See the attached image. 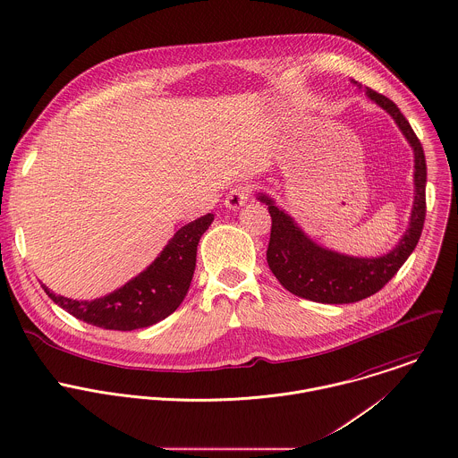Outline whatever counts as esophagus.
Segmentation results:
<instances>
[{
  "mask_svg": "<svg viewBox=\"0 0 458 458\" xmlns=\"http://www.w3.org/2000/svg\"><path fill=\"white\" fill-rule=\"evenodd\" d=\"M250 196H251V185H250V183H239V185H235V187L226 194L225 203H226L228 208L235 210V208L242 207V205L250 199Z\"/></svg>",
  "mask_w": 458,
  "mask_h": 458,
  "instance_id": "esophagus-1",
  "label": "esophagus"
}]
</instances>
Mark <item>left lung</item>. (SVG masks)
<instances>
[{
  "instance_id": "left-lung-1",
  "label": "left lung",
  "mask_w": 458,
  "mask_h": 458,
  "mask_svg": "<svg viewBox=\"0 0 458 458\" xmlns=\"http://www.w3.org/2000/svg\"><path fill=\"white\" fill-rule=\"evenodd\" d=\"M366 93L394 118L407 141L414 148V207L409 228L393 251L378 259H354L324 250L310 241L297 228L292 217L276 207L271 198H259L260 201L269 205L267 208L273 219L267 248V264L273 275L293 295L315 302L347 304L377 293L411 257L425 225L427 163L423 147L411 123L400 113L393 100L371 89H366Z\"/></svg>"
}]
</instances>
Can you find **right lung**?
I'll use <instances>...</instances> for the list:
<instances>
[{"label": "right lung", "instance_id": "obj_1", "mask_svg": "<svg viewBox=\"0 0 458 458\" xmlns=\"http://www.w3.org/2000/svg\"><path fill=\"white\" fill-rule=\"evenodd\" d=\"M212 221L214 214H205L182 226L147 271L100 299L72 301L44 284L42 288L58 306L87 324L114 331L148 327L181 306L194 273L196 246Z\"/></svg>", "mask_w": 458, "mask_h": 458}]
</instances>
